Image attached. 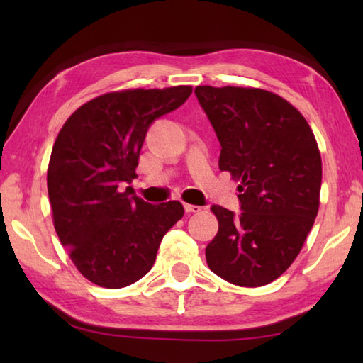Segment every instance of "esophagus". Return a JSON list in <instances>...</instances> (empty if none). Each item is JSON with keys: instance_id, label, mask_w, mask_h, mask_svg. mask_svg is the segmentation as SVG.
<instances>
[{"instance_id": "esophagus-1", "label": "esophagus", "mask_w": 363, "mask_h": 363, "mask_svg": "<svg viewBox=\"0 0 363 363\" xmlns=\"http://www.w3.org/2000/svg\"><path fill=\"white\" fill-rule=\"evenodd\" d=\"M184 210L186 213H200L203 210V206H199V205H189V203H184Z\"/></svg>"}]
</instances>
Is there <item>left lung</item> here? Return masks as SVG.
<instances>
[{"label": "left lung", "instance_id": "8db88e82", "mask_svg": "<svg viewBox=\"0 0 363 363\" xmlns=\"http://www.w3.org/2000/svg\"><path fill=\"white\" fill-rule=\"evenodd\" d=\"M195 96L220 144L219 169L240 181V213L211 206L219 230L206 262L229 284L267 285L296 259L317 216L322 158L314 133L269 91L196 86Z\"/></svg>", "mask_w": 363, "mask_h": 363}]
</instances>
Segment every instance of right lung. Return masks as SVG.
I'll return each instance as SVG.
<instances>
[{
    "mask_svg": "<svg viewBox=\"0 0 363 363\" xmlns=\"http://www.w3.org/2000/svg\"><path fill=\"white\" fill-rule=\"evenodd\" d=\"M190 94V86L108 93L75 110L60 130L48 167L54 227L93 284L123 288L143 279L163 235L182 218L179 201L150 205L123 187L138 177L152 123Z\"/></svg>",
    "mask_w": 363,
    "mask_h": 363,
    "instance_id": "add662e5",
    "label": "right lung"
}]
</instances>
